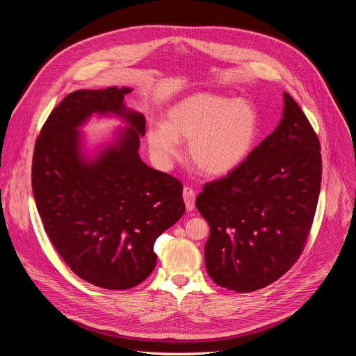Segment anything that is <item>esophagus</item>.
Masks as SVG:
<instances>
[{
  "label": "esophagus",
  "instance_id": "34e87169",
  "mask_svg": "<svg viewBox=\"0 0 356 356\" xmlns=\"http://www.w3.org/2000/svg\"><path fill=\"white\" fill-rule=\"evenodd\" d=\"M183 198H184V202H186V210L187 211H191L194 210V201H195V193L191 187H184L183 188Z\"/></svg>",
  "mask_w": 356,
  "mask_h": 356
}]
</instances>
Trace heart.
Segmentation results:
<instances>
[{"instance_id": "heart-1", "label": "heart", "mask_w": 356, "mask_h": 356, "mask_svg": "<svg viewBox=\"0 0 356 356\" xmlns=\"http://www.w3.org/2000/svg\"><path fill=\"white\" fill-rule=\"evenodd\" d=\"M259 132V114L249 101L195 92L168 110L163 125L147 129V142L168 162L179 155L177 140H188L187 155L198 172L225 176L248 159Z\"/></svg>"}]
</instances>
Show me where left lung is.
<instances>
[{"instance_id": "obj_1", "label": "left lung", "mask_w": 356, "mask_h": 356, "mask_svg": "<svg viewBox=\"0 0 356 356\" xmlns=\"http://www.w3.org/2000/svg\"><path fill=\"white\" fill-rule=\"evenodd\" d=\"M283 95L277 128L241 166L206 183L195 198L210 225L207 273L238 293L269 286L296 264L317 209L320 140L293 97Z\"/></svg>"}]
</instances>
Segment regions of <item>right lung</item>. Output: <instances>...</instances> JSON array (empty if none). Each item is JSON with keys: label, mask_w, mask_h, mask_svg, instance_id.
<instances>
[{"label": "right lung", "mask_w": 356, "mask_h": 356, "mask_svg": "<svg viewBox=\"0 0 356 356\" xmlns=\"http://www.w3.org/2000/svg\"><path fill=\"white\" fill-rule=\"evenodd\" d=\"M128 87L79 90L50 113L36 139L32 190L44 231L83 280L110 290L142 283L156 266L155 241L184 214L181 183L138 154L145 117L124 104ZM129 127L88 160L78 128L92 114Z\"/></svg>", "instance_id": "obj_1"}]
</instances>
